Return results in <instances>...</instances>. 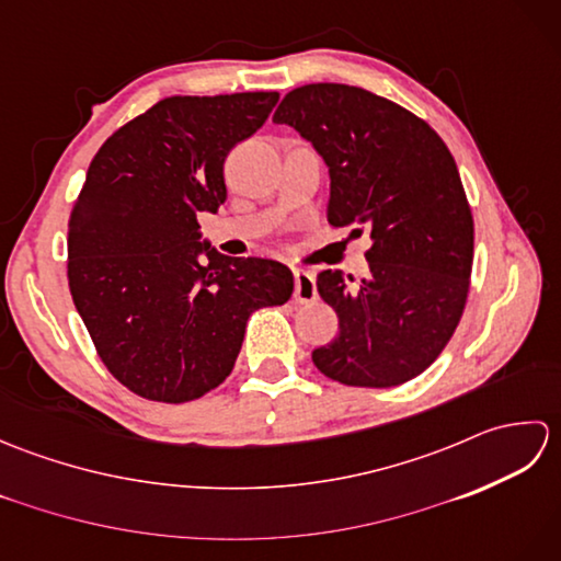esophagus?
<instances>
[{"mask_svg":"<svg viewBox=\"0 0 561 561\" xmlns=\"http://www.w3.org/2000/svg\"><path fill=\"white\" fill-rule=\"evenodd\" d=\"M318 299L316 279L311 272L294 270V301L296 304H311Z\"/></svg>","mask_w":561,"mask_h":561,"instance_id":"obj_1","label":"esophagus"}]
</instances>
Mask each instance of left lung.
Segmentation results:
<instances>
[{"mask_svg": "<svg viewBox=\"0 0 561 561\" xmlns=\"http://www.w3.org/2000/svg\"><path fill=\"white\" fill-rule=\"evenodd\" d=\"M272 123L325 159L332 229L374 241L359 287L340 270L318 274L340 332L313 364L354 388L408 383L444 352L468 301L474 224L456 159L422 117L347 83L289 91Z\"/></svg>", "mask_w": 561, "mask_h": 561, "instance_id": "left-lung-1", "label": "left lung"}]
</instances>
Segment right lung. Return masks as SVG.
Listing matches in <instances>:
<instances>
[{
    "label": "right lung",
    "mask_w": 561,
    "mask_h": 561,
    "mask_svg": "<svg viewBox=\"0 0 561 561\" xmlns=\"http://www.w3.org/2000/svg\"><path fill=\"white\" fill-rule=\"evenodd\" d=\"M277 101V91L163 99L89 165L69 214V291L101 362L139 398L207 396L231 374L248 318L291 299L289 267L226 257L199 241L197 224L226 202L229 151Z\"/></svg>",
    "instance_id": "1"
}]
</instances>
